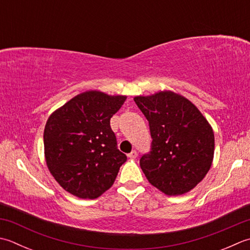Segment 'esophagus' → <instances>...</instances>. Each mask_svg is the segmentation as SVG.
Instances as JSON below:
<instances>
[{
  "instance_id": "34e87169",
  "label": "esophagus",
  "mask_w": 250,
  "mask_h": 250,
  "mask_svg": "<svg viewBox=\"0 0 250 250\" xmlns=\"http://www.w3.org/2000/svg\"><path fill=\"white\" fill-rule=\"evenodd\" d=\"M128 157L131 159H135L138 157V153H136V150H132L130 154H128Z\"/></svg>"
}]
</instances>
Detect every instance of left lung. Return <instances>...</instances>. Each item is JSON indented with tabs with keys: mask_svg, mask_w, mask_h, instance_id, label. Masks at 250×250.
Returning <instances> with one entry per match:
<instances>
[{
	"mask_svg": "<svg viewBox=\"0 0 250 250\" xmlns=\"http://www.w3.org/2000/svg\"><path fill=\"white\" fill-rule=\"evenodd\" d=\"M134 102L148 120L153 139L149 154L140 159L145 177L168 196L189 192L212 165L211 125L192 102L172 91L135 96Z\"/></svg>",
	"mask_w": 250,
	"mask_h": 250,
	"instance_id": "1",
	"label": "left lung"
}]
</instances>
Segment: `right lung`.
I'll use <instances>...</instances> for the list:
<instances>
[{"mask_svg": "<svg viewBox=\"0 0 250 250\" xmlns=\"http://www.w3.org/2000/svg\"><path fill=\"white\" fill-rule=\"evenodd\" d=\"M126 96L86 91L48 117L44 156L61 187L83 199H94L111 188L126 156L117 148L110 118Z\"/></svg>", "mask_w": 250, "mask_h": 250, "instance_id": "obj_1", "label": "right lung"}]
</instances>
